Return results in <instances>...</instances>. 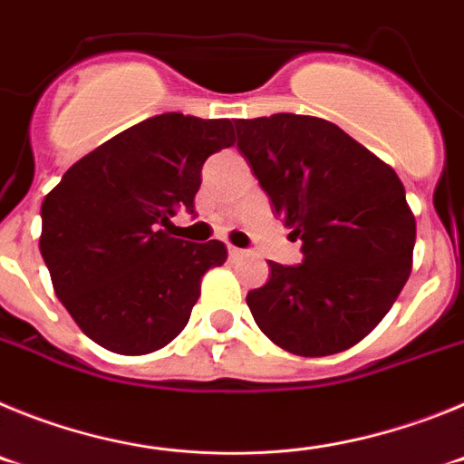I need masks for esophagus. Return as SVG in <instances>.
<instances>
[{
	"label": "esophagus",
	"mask_w": 464,
	"mask_h": 464,
	"mask_svg": "<svg viewBox=\"0 0 464 464\" xmlns=\"http://www.w3.org/2000/svg\"><path fill=\"white\" fill-rule=\"evenodd\" d=\"M227 253H229V257H232V260H237V257L244 256V251H241V248H237V246H227Z\"/></svg>",
	"instance_id": "1"
}]
</instances>
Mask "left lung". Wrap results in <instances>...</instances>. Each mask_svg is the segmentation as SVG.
Listing matches in <instances>:
<instances>
[{"label": "left lung", "mask_w": 464, "mask_h": 464, "mask_svg": "<svg viewBox=\"0 0 464 464\" xmlns=\"http://www.w3.org/2000/svg\"><path fill=\"white\" fill-rule=\"evenodd\" d=\"M235 127L274 216L302 241V262H269V281L246 304L290 353L346 351L379 325L411 274L416 220L404 186L323 118L274 113Z\"/></svg>", "instance_id": "1"}]
</instances>
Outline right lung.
Returning <instances> with one entry per match:
<instances>
[{
    "instance_id": "right-lung-1",
    "label": "right lung",
    "mask_w": 464,
    "mask_h": 464,
    "mask_svg": "<svg viewBox=\"0 0 464 464\" xmlns=\"http://www.w3.org/2000/svg\"><path fill=\"white\" fill-rule=\"evenodd\" d=\"M235 143L227 118L160 113L116 134L67 169L41 204L39 248L57 299L94 343L143 355L188 325L218 239L171 237L195 213L208 155Z\"/></svg>"
}]
</instances>
